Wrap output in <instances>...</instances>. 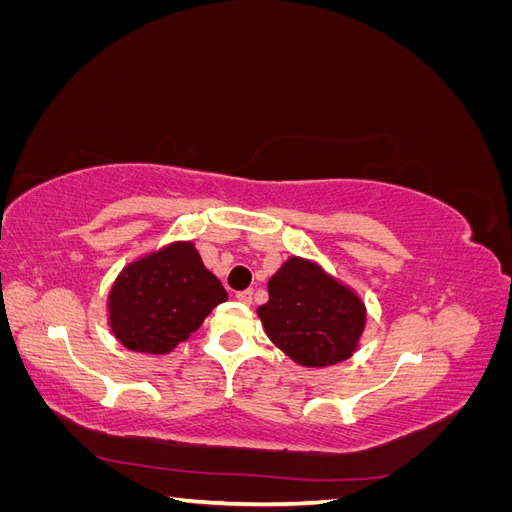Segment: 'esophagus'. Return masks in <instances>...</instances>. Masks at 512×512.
Masks as SVG:
<instances>
[{
    "label": "esophagus",
    "instance_id": "obj_1",
    "mask_svg": "<svg viewBox=\"0 0 512 512\" xmlns=\"http://www.w3.org/2000/svg\"><path fill=\"white\" fill-rule=\"evenodd\" d=\"M252 297H254V290L252 288L237 292V301H241V303H252Z\"/></svg>",
    "mask_w": 512,
    "mask_h": 512
}]
</instances>
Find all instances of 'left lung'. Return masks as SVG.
<instances>
[{
	"mask_svg": "<svg viewBox=\"0 0 512 512\" xmlns=\"http://www.w3.org/2000/svg\"><path fill=\"white\" fill-rule=\"evenodd\" d=\"M258 316L271 342L305 367L346 361L365 327L361 299L297 256L269 280V301L258 307Z\"/></svg>",
	"mask_w": 512,
	"mask_h": 512,
	"instance_id": "1",
	"label": "left lung"
}]
</instances>
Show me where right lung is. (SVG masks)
I'll return each instance as SVG.
<instances>
[{"mask_svg": "<svg viewBox=\"0 0 512 512\" xmlns=\"http://www.w3.org/2000/svg\"><path fill=\"white\" fill-rule=\"evenodd\" d=\"M226 299L224 286L203 265L196 247L181 241L121 271L108 294V320L128 350L166 354Z\"/></svg>", "mask_w": 512, "mask_h": 512, "instance_id": "add662e5", "label": "right lung"}]
</instances>
